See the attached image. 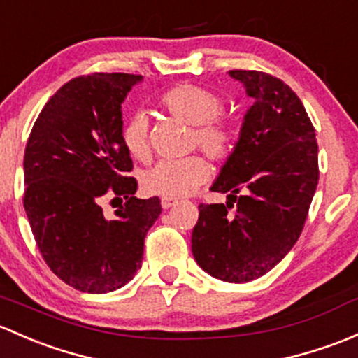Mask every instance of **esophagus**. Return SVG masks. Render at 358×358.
I'll return each instance as SVG.
<instances>
[{
    "label": "esophagus",
    "mask_w": 358,
    "mask_h": 358,
    "mask_svg": "<svg viewBox=\"0 0 358 358\" xmlns=\"http://www.w3.org/2000/svg\"><path fill=\"white\" fill-rule=\"evenodd\" d=\"M162 208L164 210H167V208H171V206H174L176 203H178V200H176V198H167V196H164L162 198Z\"/></svg>",
    "instance_id": "esophagus-1"
}]
</instances>
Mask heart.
Here are the masks:
<instances>
[{
    "instance_id": "1",
    "label": "heart",
    "mask_w": 358,
    "mask_h": 358,
    "mask_svg": "<svg viewBox=\"0 0 358 358\" xmlns=\"http://www.w3.org/2000/svg\"><path fill=\"white\" fill-rule=\"evenodd\" d=\"M162 108L193 125L191 146H198L212 160H224L233 152L236 127L224 115V101L219 93L196 84H178L160 98ZM120 139L134 158L148 155V120L141 112L124 119ZM210 176V165L201 155L184 158H164L141 174V186L148 194L179 198L193 193Z\"/></svg>"
}]
</instances>
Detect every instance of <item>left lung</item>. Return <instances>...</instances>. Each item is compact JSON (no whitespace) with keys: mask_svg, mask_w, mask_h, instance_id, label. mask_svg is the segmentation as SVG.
I'll use <instances>...</instances> for the list:
<instances>
[{"mask_svg":"<svg viewBox=\"0 0 358 358\" xmlns=\"http://www.w3.org/2000/svg\"><path fill=\"white\" fill-rule=\"evenodd\" d=\"M229 76L255 103L212 186L229 193V201L198 205L191 250L215 279L248 282L274 268L300 238L319 160L314 125L288 84L260 70H229Z\"/></svg>","mask_w":358,"mask_h":358,"instance_id":"left-lung-1","label":"left lung"}]
</instances>
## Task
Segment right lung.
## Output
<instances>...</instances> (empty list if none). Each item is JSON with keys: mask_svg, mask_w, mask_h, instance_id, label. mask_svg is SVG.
<instances>
[{"mask_svg": "<svg viewBox=\"0 0 358 358\" xmlns=\"http://www.w3.org/2000/svg\"><path fill=\"white\" fill-rule=\"evenodd\" d=\"M132 73L94 72L65 83L34 122L24 155V208L55 275L83 293L122 288L141 267L145 238L162 212L158 196H134L132 160L120 139ZM105 196L124 197L105 217Z\"/></svg>", "mask_w": 358, "mask_h": 358, "instance_id": "1", "label": "right lung"}]
</instances>
